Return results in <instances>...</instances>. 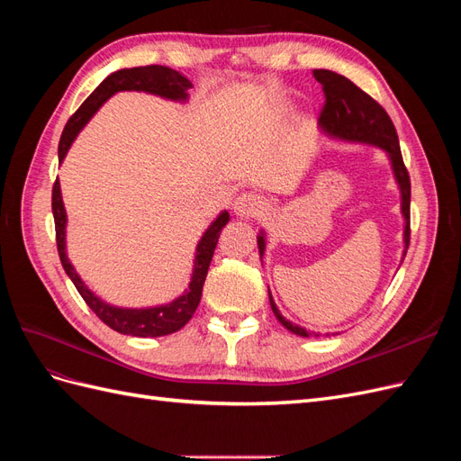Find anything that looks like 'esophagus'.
I'll return each instance as SVG.
<instances>
[{
	"label": "esophagus",
	"mask_w": 461,
	"mask_h": 461,
	"mask_svg": "<svg viewBox=\"0 0 461 461\" xmlns=\"http://www.w3.org/2000/svg\"><path fill=\"white\" fill-rule=\"evenodd\" d=\"M232 207H234V213L240 219H254L265 212V202L258 196V194L248 192V194H240V196L234 200Z\"/></svg>",
	"instance_id": "obj_1"
}]
</instances>
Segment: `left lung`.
<instances>
[{
	"label": "left lung",
	"mask_w": 461,
	"mask_h": 461,
	"mask_svg": "<svg viewBox=\"0 0 461 461\" xmlns=\"http://www.w3.org/2000/svg\"><path fill=\"white\" fill-rule=\"evenodd\" d=\"M313 77L317 82L323 85V92L327 102L323 105L319 117V129L327 134L332 140H340L348 144H364L379 148L386 153V158L393 167V175L400 190V212L403 217V254L406 258V249L410 246V175L406 171V165L402 159L398 134L393 121H390L386 111L376 104L371 95L364 90H359L352 80L346 77L327 71V68H315ZM265 232L259 230L258 234V248L259 258L263 259L265 254ZM403 261V259H402ZM269 303L275 317L278 319L285 329L298 334V337L310 339L313 332L305 330L303 327L292 323L285 319L283 313L278 312L276 303L269 292Z\"/></svg>",
	"instance_id": "1"
}]
</instances>
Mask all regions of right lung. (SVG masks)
<instances>
[{
	"mask_svg": "<svg viewBox=\"0 0 461 461\" xmlns=\"http://www.w3.org/2000/svg\"><path fill=\"white\" fill-rule=\"evenodd\" d=\"M192 88V82L180 75L175 68L163 67V65H148V67H132V68H121V71L111 73L100 86H97L88 97L86 102L78 107L77 113L67 121L61 140H59V161L63 163L68 148L77 140L78 132L86 127V122L95 115L111 95L117 92H146L165 97V100L186 104L188 102V90ZM51 209L55 219V239H58V252L65 273L71 278L77 286L78 294L88 303V308L100 317L107 327L121 334H129V337H167V334L176 332L183 329L196 312L198 303L202 300V288L207 276L209 263H212L217 240L221 230L225 229L230 221L227 209L212 221V225L205 229L202 239L196 246V256H194V267L190 275L188 288L169 303L151 305V308H119V305L107 303L82 281L77 273L75 265L67 256V212L61 198V186L59 178L55 180L53 194H51Z\"/></svg>",
	"mask_w": 461,
	"mask_h": 461,
	"instance_id": "obj_1",
	"label": "right lung"
}]
</instances>
